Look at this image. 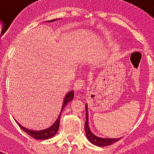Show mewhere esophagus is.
Masks as SVG:
<instances>
[{
  "label": "esophagus",
  "instance_id": "34e87169",
  "mask_svg": "<svg viewBox=\"0 0 154 154\" xmlns=\"http://www.w3.org/2000/svg\"><path fill=\"white\" fill-rule=\"evenodd\" d=\"M84 80L82 79H77V81H76V82L74 83V91H82L83 88H84Z\"/></svg>",
  "mask_w": 154,
  "mask_h": 154
}]
</instances>
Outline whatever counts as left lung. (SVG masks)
Instances as JSON below:
<instances>
[{"label":"left lung","mask_w":154,"mask_h":154,"mask_svg":"<svg viewBox=\"0 0 154 154\" xmlns=\"http://www.w3.org/2000/svg\"><path fill=\"white\" fill-rule=\"evenodd\" d=\"M85 131L87 140L91 144L97 145L100 147L108 146L111 145L115 142L120 140L121 138H102L96 136L94 133L91 131L90 125H89V113H88V106L86 104V122H85Z\"/></svg>","instance_id":"8db88e82"}]
</instances>
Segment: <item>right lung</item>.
Masks as SVG:
<instances>
[{
	"label": "right lung",
	"mask_w": 154,
	"mask_h": 154,
	"mask_svg": "<svg viewBox=\"0 0 154 154\" xmlns=\"http://www.w3.org/2000/svg\"><path fill=\"white\" fill-rule=\"evenodd\" d=\"M61 19H60V20ZM55 20H58L57 19H53V20H48V21H45V22H54ZM74 97V91H69L68 94H66L65 97L63 99V105L62 108H61V110H60V115L59 117L57 118V119L55 120L54 123L52 124L50 127L46 128V129L44 130H40V131H33V130H30L26 128L24 126H23L22 125L18 122L19 126H20V128L24 132H26L28 135H29L30 136H32L34 139L36 140H47V139H50V138H52L53 136L55 135L58 131H59V127H60V116H61V113H62V111L64 109V107H66V105L68 104L69 102H71L72 100H73Z\"/></svg>",
	"instance_id": "1"
}]
</instances>
